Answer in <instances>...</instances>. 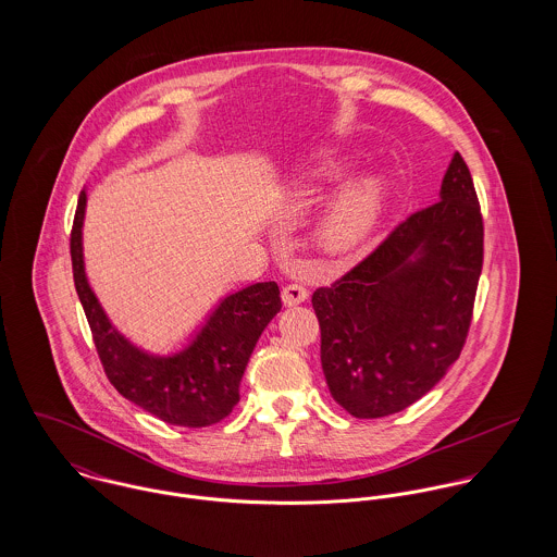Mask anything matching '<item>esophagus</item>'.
Returning a JSON list of instances; mask_svg holds the SVG:
<instances>
[{"label": "esophagus", "mask_w": 557, "mask_h": 557, "mask_svg": "<svg viewBox=\"0 0 557 557\" xmlns=\"http://www.w3.org/2000/svg\"><path fill=\"white\" fill-rule=\"evenodd\" d=\"M309 298V289L300 283H292L283 289V305L285 307H296V305H302L305 300Z\"/></svg>", "instance_id": "1"}]
</instances>
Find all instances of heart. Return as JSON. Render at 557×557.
Here are the masks:
<instances>
[{
	"mask_svg": "<svg viewBox=\"0 0 557 557\" xmlns=\"http://www.w3.org/2000/svg\"><path fill=\"white\" fill-rule=\"evenodd\" d=\"M384 197V186L377 177H360L347 184L330 203L321 225L319 239L330 250H343L369 234Z\"/></svg>",
	"mask_w": 557,
	"mask_h": 557,
	"instance_id": "b5f03b06",
	"label": "heart"
}]
</instances>
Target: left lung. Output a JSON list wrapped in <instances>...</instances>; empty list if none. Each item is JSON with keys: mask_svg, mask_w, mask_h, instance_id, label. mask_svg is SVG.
<instances>
[{"mask_svg": "<svg viewBox=\"0 0 557 557\" xmlns=\"http://www.w3.org/2000/svg\"><path fill=\"white\" fill-rule=\"evenodd\" d=\"M482 252L476 188L457 152L433 206L313 294L321 369L345 411L397 413L446 375L470 332Z\"/></svg>", "mask_w": 557, "mask_h": 557, "instance_id": "1", "label": "left lung"}]
</instances>
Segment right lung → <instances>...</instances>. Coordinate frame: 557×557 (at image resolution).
<instances>
[{
	"mask_svg": "<svg viewBox=\"0 0 557 557\" xmlns=\"http://www.w3.org/2000/svg\"><path fill=\"white\" fill-rule=\"evenodd\" d=\"M85 199L81 190L71 232L73 276L109 382L169 424L199 429L221 422L239 400V382L263 327L283 307L278 285L255 283L227 296L186 349L166 358L150 356L111 325L87 283L81 246Z\"/></svg>",
	"mask_w": 557,
	"mask_h": 557,
	"instance_id": "right-lung-1",
	"label": "right lung"
}]
</instances>
